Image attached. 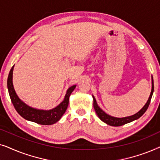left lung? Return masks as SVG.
Instances as JSON below:
<instances>
[{
    "mask_svg": "<svg viewBox=\"0 0 160 160\" xmlns=\"http://www.w3.org/2000/svg\"><path fill=\"white\" fill-rule=\"evenodd\" d=\"M153 92H154V80H153V77L152 76V91H151L149 98H148L147 102H146V103L144 105V106L138 111V112L135 113L134 115L129 116V117L118 118V117H112V116L107 114L106 112H104V111H102L99 106H98L95 97L92 95L93 106H94V108H95L96 113H97L98 117L100 118L101 121H102L103 122H105V123L108 124V125L110 126H113V127L122 126L125 124L130 123V122L134 121V120L139 119V118L146 112V111L147 110L148 107L150 104V101H151V99H152Z\"/></svg>",
    "mask_w": 160,
    "mask_h": 160,
    "instance_id": "left-lung-1",
    "label": "left lung"
}]
</instances>
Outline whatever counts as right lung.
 <instances>
[{
    "instance_id": "right-lung-1",
    "label": "right lung",
    "mask_w": 160,
    "mask_h": 160,
    "mask_svg": "<svg viewBox=\"0 0 160 160\" xmlns=\"http://www.w3.org/2000/svg\"><path fill=\"white\" fill-rule=\"evenodd\" d=\"M14 67V65L8 74L7 87L11 100L17 113L26 120L36 122L39 124H43V125H51L58 122L66 111L68 106L70 95L76 88V85H73L68 89L64 100L55 108L50 109V110H41V109L32 108L24 102L18 97L15 92L12 81Z\"/></svg>"
}]
</instances>
